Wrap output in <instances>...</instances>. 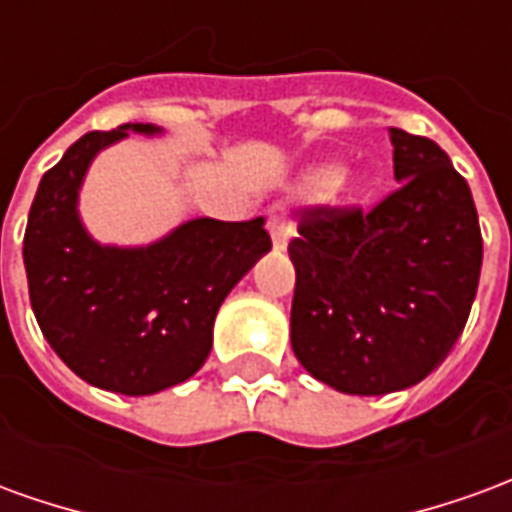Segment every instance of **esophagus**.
Here are the masks:
<instances>
[{
  "label": "esophagus",
  "mask_w": 512,
  "mask_h": 512,
  "mask_svg": "<svg viewBox=\"0 0 512 512\" xmlns=\"http://www.w3.org/2000/svg\"><path fill=\"white\" fill-rule=\"evenodd\" d=\"M268 230H271V238H274V249H285L288 246L293 227H290L288 208L285 205H271L268 208Z\"/></svg>",
  "instance_id": "1"
}]
</instances>
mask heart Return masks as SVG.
<instances>
[{
    "instance_id": "obj_1",
    "label": "heart",
    "mask_w": 512,
    "mask_h": 512,
    "mask_svg": "<svg viewBox=\"0 0 512 512\" xmlns=\"http://www.w3.org/2000/svg\"><path fill=\"white\" fill-rule=\"evenodd\" d=\"M340 167H323L318 169L315 175H312V183L318 186V189H332V186H337L340 183Z\"/></svg>"
}]
</instances>
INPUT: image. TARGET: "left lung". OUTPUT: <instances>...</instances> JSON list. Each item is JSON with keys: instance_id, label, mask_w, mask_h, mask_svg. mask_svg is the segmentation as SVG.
Instances as JSON below:
<instances>
[{"instance_id": "8db88e82", "label": "left lung", "mask_w": 512, "mask_h": 512, "mask_svg": "<svg viewBox=\"0 0 512 512\" xmlns=\"http://www.w3.org/2000/svg\"><path fill=\"white\" fill-rule=\"evenodd\" d=\"M392 194L312 205L288 244L296 268L290 345L312 378L345 395L419 384L461 337L483 266L472 191L428 136L389 128Z\"/></svg>"}]
</instances>
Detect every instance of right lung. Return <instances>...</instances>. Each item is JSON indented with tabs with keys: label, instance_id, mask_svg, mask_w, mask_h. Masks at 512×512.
<instances>
[{
	"label": "right lung",
	"instance_id": "add662e5",
	"mask_svg": "<svg viewBox=\"0 0 512 512\" xmlns=\"http://www.w3.org/2000/svg\"><path fill=\"white\" fill-rule=\"evenodd\" d=\"M158 134L150 123L90 131L43 175L29 208L24 268L49 345L73 373L117 395H153L191 378L211 354L216 312L271 249L263 216L191 219L150 246H101L76 202L98 150Z\"/></svg>",
	"mask_w": 512,
	"mask_h": 512
}]
</instances>
